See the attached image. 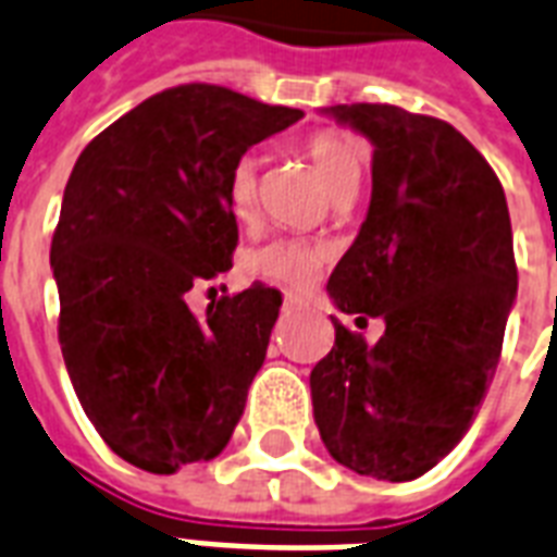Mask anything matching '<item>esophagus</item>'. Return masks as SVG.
Instances as JSON below:
<instances>
[{
  "mask_svg": "<svg viewBox=\"0 0 557 557\" xmlns=\"http://www.w3.org/2000/svg\"><path fill=\"white\" fill-rule=\"evenodd\" d=\"M301 305H305V299H301V296H296V293H284V308L296 310V308H301Z\"/></svg>",
  "mask_w": 557,
  "mask_h": 557,
  "instance_id": "obj_1",
  "label": "esophagus"
}]
</instances>
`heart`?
I'll return each mask as SVG.
<instances>
[{
    "instance_id": "1",
    "label": "heart",
    "mask_w": 557,
    "mask_h": 557,
    "mask_svg": "<svg viewBox=\"0 0 557 557\" xmlns=\"http://www.w3.org/2000/svg\"><path fill=\"white\" fill-rule=\"evenodd\" d=\"M308 157L319 176L325 180L334 200L357 194L363 176V145L339 131H322L308 141ZM226 206L235 220H252L258 209V162L252 157H240L226 176ZM322 249L310 247L305 240H273L252 249L244 258L249 275L270 278V282L308 287L322 267Z\"/></svg>"
}]
</instances>
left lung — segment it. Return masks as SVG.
<instances>
[{
    "label": "left lung",
    "mask_w": 557,
    "mask_h": 557,
    "mask_svg": "<svg viewBox=\"0 0 557 557\" xmlns=\"http://www.w3.org/2000/svg\"><path fill=\"white\" fill-rule=\"evenodd\" d=\"M372 141V200L327 296L374 346L331 317L337 339L310 372L327 454L360 476L407 482L468 433L497 372L517 299L503 185L447 122L389 103L325 107Z\"/></svg>",
    "instance_id": "obj_1"
}]
</instances>
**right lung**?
<instances>
[{
	"label": "right lung",
	"mask_w": 557,
	"mask_h": 557,
	"mask_svg": "<svg viewBox=\"0 0 557 557\" xmlns=\"http://www.w3.org/2000/svg\"><path fill=\"white\" fill-rule=\"evenodd\" d=\"M301 115L223 86H174L72 168L51 240L60 348L95 430L141 471L209 462L244 416L282 293L252 284L206 319L185 299L232 267V165Z\"/></svg>",
	"instance_id": "obj_1"
}]
</instances>
